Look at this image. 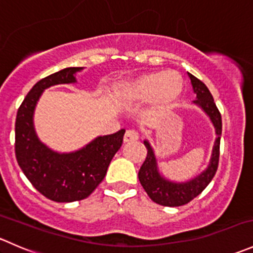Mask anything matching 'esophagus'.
<instances>
[{"label": "esophagus", "instance_id": "obj_1", "mask_svg": "<svg viewBox=\"0 0 253 253\" xmlns=\"http://www.w3.org/2000/svg\"><path fill=\"white\" fill-rule=\"evenodd\" d=\"M139 138V134L138 132L133 131V129H128L126 131L124 136V143H129V142H134Z\"/></svg>", "mask_w": 253, "mask_h": 253}]
</instances>
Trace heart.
Masks as SVG:
<instances>
[{
    "label": "heart",
    "mask_w": 253,
    "mask_h": 253,
    "mask_svg": "<svg viewBox=\"0 0 253 253\" xmlns=\"http://www.w3.org/2000/svg\"><path fill=\"white\" fill-rule=\"evenodd\" d=\"M183 89L182 77L174 70L157 71L139 75L129 81L120 82L114 88L115 100L128 106L149 99L155 110H163L174 104Z\"/></svg>",
    "instance_id": "heart-1"
}]
</instances>
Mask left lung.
I'll return each mask as SVG.
<instances>
[{"mask_svg": "<svg viewBox=\"0 0 253 253\" xmlns=\"http://www.w3.org/2000/svg\"><path fill=\"white\" fill-rule=\"evenodd\" d=\"M191 85H192L193 93L196 94V100L192 103L201 109L211 120V125L215 132V141H214L213 149H211V159H209L208 167L203 170L201 174L195 176L193 178L183 182L171 181L160 172L159 165H158L157 155L154 149L150 145L148 139H145L144 145L148 150L147 158L139 169L138 178L139 182L149 196L153 202L165 207H178L191 202L195 197H197L201 192L209 185L211 178L215 175L218 169L219 162V145H220L221 136V116L216 108L214 99L207 85L200 79L196 78L191 73H188Z\"/></svg>", "mask_w": 253, "mask_h": 253, "instance_id": "8db88e82", "label": "left lung"}]
</instances>
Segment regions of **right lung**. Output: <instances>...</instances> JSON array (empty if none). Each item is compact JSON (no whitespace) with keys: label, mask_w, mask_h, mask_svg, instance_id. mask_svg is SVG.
I'll return each mask as SVG.
<instances>
[{"label":"right lung","mask_w":253,"mask_h":253,"mask_svg":"<svg viewBox=\"0 0 253 253\" xmlns=\"http://www.w3.org/2000/svg\"><path fill=\"white\" fill-rule=\"evenodd\" d=\"M83 67H68L38 82L19 106L16 119V158L32 185L53 202L68 203L88 197L105 177L111 159L120 149L125 129L99 136L81 149L60 153L38 137L34 112L45 89L77 83Z\"/></svg>","instance_id":"1"}]
</instances>
